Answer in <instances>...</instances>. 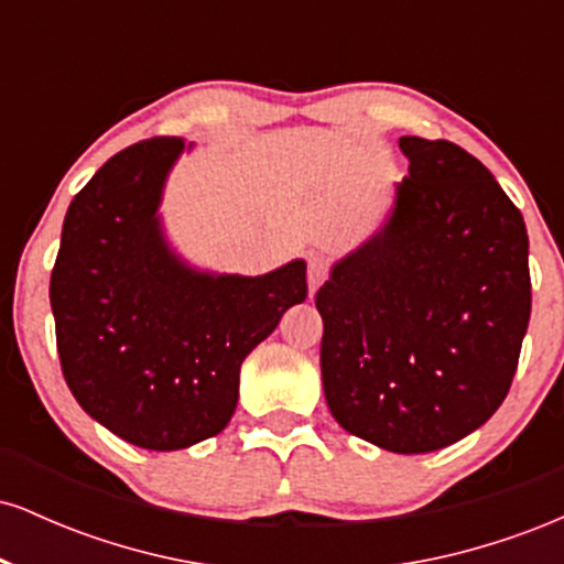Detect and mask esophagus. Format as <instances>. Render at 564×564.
I'll use <instances>...</instances> for the list:
<instances>
[{
  "label": "esophagus",
  "instance_id": "obj_1",
  "mask_svg": "<svg viewBox=\"0 0 564 564\" xmlns=\"http://www.w3.org/2000/svg\"><path fill=\"white\" fill-rule=\"evenodd\" d=\"M328 278V264L321 260V257H313L307 264V286H310V296L315 294L323 286V281Z\"/></svg>",
  "mask_w": 564,
  "mask_h": 564
}]
</instances>
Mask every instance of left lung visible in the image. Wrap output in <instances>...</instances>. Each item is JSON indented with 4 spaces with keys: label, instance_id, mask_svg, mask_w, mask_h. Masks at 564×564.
<instances>
[{
    "label": "left lung",
    "instance_id": "8db88e82",
    "mask_svg": "<svg viewBox=\"0 0 564 564\" xmlns=\"http://www.w3.org/2000/svg\"><path fill=\"white\" fill-rule=\"evenodd\" d=\"M400 151L411 164L384 228L315 294L321 373L349 435L430 453L507 398L530 321L528 230L456 142L400 138Z\"/></svg>",
    "mask_w": 564,
    "mask_h": 564
}]
</instances>
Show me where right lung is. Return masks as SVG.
<instances>
[{
    "instance_id": "right-lung-1",
    "label": "right lung",
    "mask_w": 564,
    "mask_h": 564,
    "mask_svg": "<svg viewBox=\"0 0 564 564\" xmlns=\"http://www.w3.org/2000/svg\"><path fill=\"white\" fill-rule=\"evenodd\" d=\"M180 138L134 142L70 200L50 278L68 390L95 422L148 451L215 437L238 403L246 355L307 296V264L257 278L191 268L159 206Z\"/></svg>"
}]
</instances>
